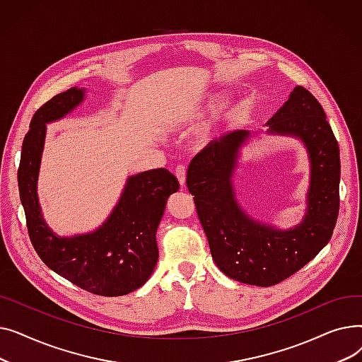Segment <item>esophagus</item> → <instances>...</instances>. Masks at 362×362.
Instances as JSON below:
<instances>
[{
    "instance_id": "esophagus-1",
    "label": "esophagus",
    "mask_w": 362,
    "mask_h": 362,
    "mask_svg": "<svg viewBox=\"0 0 362 362\" xmlns=\"http://www.w3.org/2000/svg\"><path fill=\"white\" fill-rule=\"evenodd\" d=\"M175 175H176L179 183H180L182 186H185V182H186V167L182 165V164L177 165L176 170H175Z\"/></svg>"
}]
</instances>
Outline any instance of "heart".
<instances>
[{"instance_id": "1", "label": "heart", "mask_w": 362, "mask_h": 362, "mask_svg": "<svg viewBox=\"0 0 362 362\" xmlns=\"http://www.w3.org/2000/svg\"><path fill=\"white\" fill-rule=\"evenodd\" d=\"M213 105H214V101H210V103H208V104H206V105H204V107H202V108H199V110H197V111H194V112H192V114H194V116H195V117H198V116H201V114H202V112H204V111H206V110H210V108H211V107H213Z\"/></svg>"}]
</instances>
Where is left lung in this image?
<instances>
[{
	"label": "left lung",
	"mask_w": 362,
	"mask_h": 362,
	"mask_svg": "<svg viewBox=\"0 0 362 362\" xmlns=\"http://www.w3.org/2000/svg\"><path fill=\"white\" fill-rule=\"evenodd\" d=\"M269 133L299 138L308 149L311 180L307 213L289 230L252 220L235 198L233 173L250 130L208 144L189 164L186 185L217 267L233 280L273 286L308 264L330 240L339 214V145L314 95L296 86L269 120Z\"/></svg>",
	"instance_id": "left-lung-1"
}]
</instances>
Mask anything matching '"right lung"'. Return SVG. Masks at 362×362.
Masks as SVG:
<instances>
[{"label": "right lung", "mask_w": 362, "mask_h": 362, "mask_svg": "<svg viewBox=\"0 0 362 362\" xmlns=\"http://www.w3.org/2000/svg\"><path fill=\"white\" fill-rule=\"evenodd\" d=\"M83 97V88H70L33 114L17 170L18 192L30 242L48 267L90 293L122 296L141 288L154 272L157 227L167 198L179 191V182L167 168L130 176L119 204L97 230L57 236L42 217L36 192L47 123L63 119Z\"/></svg>", "instance_id": "right-lung-1"}]
</instances>
